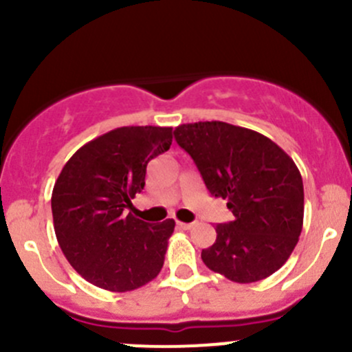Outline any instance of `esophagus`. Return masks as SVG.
Wrapping results in <instances>:
<instances>
[{"mask_svg":"<svg viewBox=\"0 0 352 352\" xmlns=\"http://www.w3.org/2000/svg\"><path fill=\"white\" fill-rule=\"evenodd\" d=\"M177 226L182 230H190L194 226V223H184V221H177Z\"/></svg>","mask_w":352,"mask_h":352,"instance_id":"esophagus-1","label":"esophagus"}]
</instances>
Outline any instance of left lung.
Here are the masks:
<instances>
[{
  "label": "left lung",
  "instance_id": "obj_1",
  "mask_svg": "<svg viewBox=\"0 0 352 352\" xmlns=\"http://www.w3.org/2000/svg\"><path fill=\"white\" fill-rule=\"evenodd\" d=\"M173 134L211 196L228 199L233 212V221L216 225L202 262L242 285L274 274L303 228V180L293 160L264 134L221 120L182 124Z\"/></svg>",
  "mask_w": 352,
  "mask_h": 352
}]
</instances>
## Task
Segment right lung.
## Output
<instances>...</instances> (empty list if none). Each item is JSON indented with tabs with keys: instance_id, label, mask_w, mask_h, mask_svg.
<instances>
[{
	"instance_id": "1",
	"label": "right lung",
	"mask_w": 352,
	"mask_h": 352,
	"mask_svg": "<svg viewBox=\"0 0 352 352\" xmlns=\"http://www.w3.org/2000/svg\"><path fill=\"white\" fill-rule=\"evenodd\" d=\"M172 144V127H117L83 144L51 197L54 232L74 271L113 293L138 289L162 271L175 221H143L126 209L144 189L146 166Z\"/></svg>"
}]
</instances>
